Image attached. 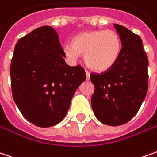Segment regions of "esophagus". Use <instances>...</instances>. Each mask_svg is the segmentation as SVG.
Masks as SVG:
<instances>
[{"label":"esophagus","mask_w":157,"mask_h":157,"mask_svg":"<svg viewBox=\"0 0 157 157\" xmlns=\"http://www.w3.org/2000/svg\"><path fill=\"white\" fill-rule=\"evenodd\" d=\"M86 79H89L90 78V71H86Z\"/></svg>","instance_id":"34e87169"}]
</instances>
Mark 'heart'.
Returning a JSON list of instances; mask_svg holds the SVG:
<instances>
[{"label": "heart", "mask_w": 157, "mask_h": 157, "mask_svg": "<svg viewBox=\"0 0 157 157\" xmlns=\"http://www.w3.org/2000/svg\"><path fill=\"white\" fill-rule=\"evenodd\" d=\"M121 51V41L111 29L87 30L78 34L72 43L63 45V52L72 59L84 55L85 62L92 69L103 71L117 62Z\"/></svg>", "instance_id": "1"}]
</instances>
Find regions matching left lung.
<instances>
[{
  "mask_svg": "<svg viewBox=\"0 0 157 157\" xmlns=\"http://www.w3.org/2000/svg\"><path fill=\"white\" fill-rule=\"evenodd\" d=\"M114 28L122 45L117 62L104 72L90 75L94 114L108 126L122 125L134 117L148 86V60L141 37L121 25L114 24Z\"/></svg>",
  "mask_w": 157,
  "mask_h": 157,
  "instance_id": "left-lung-1",
  "label": "left lung"
}]
</instances>
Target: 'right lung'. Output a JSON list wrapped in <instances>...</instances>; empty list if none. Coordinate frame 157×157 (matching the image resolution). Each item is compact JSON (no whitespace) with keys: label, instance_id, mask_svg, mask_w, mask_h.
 Here are the masks:
<instances>
[{"label":"right lung","instance_id":"obj_1","mask_svg":"<svg viewBox=\"0 0 157 157\" xmlns=\"http://www.w3.org/2000/svg\"><path fill=\"white\" fill-rule=\"evenodd\" d=\"M56 30L37 28L16 43L10 65L12 95L21 114L49 128L68 112L76 90L86 78L80 65L70 66Z\"/></svg>","mask_w":157,"mask_h":157}]
</instances>
